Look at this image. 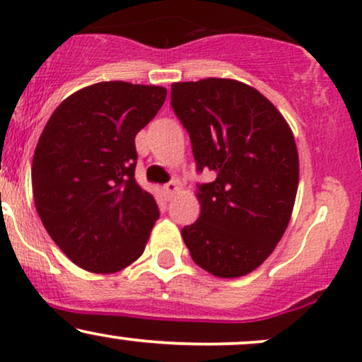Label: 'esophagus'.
<instances>
[{"label":"esophagus","mask_w":362,"mask_h":362,"mask_svg":"<svg viewBox=\"0 0 362 362\" xmlns=\"http://www.w3.org/2000/svg\"><path fill=\"white\" fill-rule=\"evenodd\" d=\"M165 190H167L168 199H172L173 195H175V194L178 192V190H180V185H178L177 180H172V182H168L167 185H165Z\"/></svg>","instance_id":"34e87169"}]
</instances>
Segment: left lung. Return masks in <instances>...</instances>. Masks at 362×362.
Here are the masks:
<instances>
[{
	"instance_id": "obj_1",
	"label": "left lung",
	"mask_w": 362,
	"mask_h": 362,
	"mask_svg": "<svg viewBox=\"0 0 362 362\" xmlns=\"http://www.w3.org/2000/svg\"><path fill=\"white\" fill-rule=\"evenodd\" d=\"M172 107L197 168L216 177L195 190L201 216L182 238L213 276H247L274 252L293 214L300 182L293 131L259 90L230 78L173 83Z\"/></svg>"
}]
</instances>
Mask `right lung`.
<instances>
[{
	"label": "right lung",
	"instance_id": "add662e5",
	"mask_svg": "<svg viewBox=\"0 0 362 362\" xmlns=\"http://www.w3.org/2000/svg\"><path fill=\"white\" fill-rule=\"evenodd\" d=\"M165 98L163 86L95 83L62 100L40 134L35 209L54 243L85 271L114 274L143 255L160 213L134 178V138Z\"/></svg>",
	"mask_w": 362,
	"mask_h": 362
}]
</instances>
